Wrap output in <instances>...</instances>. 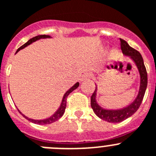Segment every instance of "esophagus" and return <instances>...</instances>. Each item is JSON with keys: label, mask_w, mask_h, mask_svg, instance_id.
<instances>
[{"label": "esophagus", "mask_w": 156, "mask_h": 156, "mask_svg": "<svg viewBox=\"0 0 156 156\" xmlns=\"http://www.w3.org/2000/svg\"><path fill=\"white\" fill-rule=\"evenodd\" d=\"M92 78V75L89 74V73H85L82 75V77L81 78V81H87V80H89Z\"/></svg>", "instance_id": "34e87169"}]
</instances>
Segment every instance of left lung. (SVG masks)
<instances>
[{
    "mask_svg": "<svg viewBox=\"0 0 156 156\" xmlns=\"http://www.w3.org/2000/svg\"><path fill=\"white\" fill-rule=\"evenodd\" d=\"M120 41L123 54L130 57V60L134 62V64L137 67L140 75V86L137 96L130 104L125 107L121 108V109H109L102 107L96 101L98 88L97 85H96L95 90L91 96V106L96 116H99L102 120H104L109 123H120L132 116L139 108L140 105L142 102L145 91H146L147 85H148L146 68L144 67V61H143L141 54L136 50H134V48L130 47L125 40L120 39Z\"/></svg>",
    "mask_w": 156,
    "mask_h": 156,
    "instance_id": "left-lung-1",
    "label": "left lung"
}]
</instances>
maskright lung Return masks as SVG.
<instances>
[{
  "label": "right lung",
  "instance_id": "1",
  "mask_svg": "<svg viewBox=\"0 0 156 156\" xmlns=\"http://www.w3.org/2000/svg\"><path fill=\"white\" fill-rule=\"evenodd\" d=\"M47 38H52V37L50 36H47V35H40V36H35V37L30 39V40H29L27 43H26L24 45H22V47H19V48L17 50L16 53H18L19 50H22V49L26 48V47H28L29 45L32 44V43H34V42H36V41H37V40H41V39H47ZM16 53H15V54H16ZM78 86H79V82H77V83H75V85H73V86L70 88V89H68V90L65 92V94H64V96H63V99H62V101H61V106H60V107L58 108V109H57V111H56L54 114L52 115L51 116H50V117H48V118L43 119V120H34V119L29 118V117H28V116H26V115H24L23 113H21L20 110H19V112L22 115V116H24V117H25V118L27 119L28 120H29V121L32 122V123H36V124H41V125H45V124H50V123H54V122L57 121V120H59V119L61 118V116H63V114L64 113V111H65V109H66V103H67V101L66 100H67V97H68V95H69L71 92H73V91L75 90V89H76Z\"/></svg>",
  "mask_w": 156,
  "mask_h": 156
}]
</instances>
